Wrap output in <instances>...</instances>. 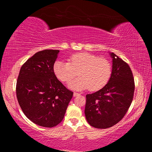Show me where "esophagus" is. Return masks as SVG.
Returning a JSON list of instances; mask_svg holds the SVG:
<instances>
[{"mask_svg": "<svg viewBox=\"0 0 152 152\" xmlns=\"http://www.w3.org/2000/svg\"><path fill=\"white\" fill-rule=\"evenodd\" d=\"M78 95H80V94H78V93H77V92H74V94H73V96L75 97V96H78Z\"/></svg>", "mask_w": 152, "mask_h": 152, "instance_id": "1", "label": "esophagus"}]
</instances>
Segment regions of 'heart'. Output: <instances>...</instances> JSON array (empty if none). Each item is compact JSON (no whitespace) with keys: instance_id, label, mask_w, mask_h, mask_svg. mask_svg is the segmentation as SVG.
<instances>
[{"instance_id":"1","label":"heart","mask_w":152,"mask_h":152,"mask_svg":"<svg viewBox=\"0 0 152 152\" xmlns=\"http://www.w3.org/2000/svg\"><path fill=\"white\" fill-rule=\"evenodd\" d=\"M53 70L56 77L63 82H69L78 74V78L68 85L76 91L87 88L91 91H99L107 85L112 74V66L109 60L87 52L72 55L68 61H56Z\"/></svg>"}]
</instances>
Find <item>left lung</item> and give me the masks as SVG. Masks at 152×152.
Wrapping results in <instances>:
<instances>
[{"label": "left lung", "instance_id": "8db88e82", "mask_svg": "<svg viewBox=\"0 0 152 152\" xmlns=\"http://www.w3.org/2000/svg\"><path fill=\"white\" fill-rule=\"evenodd\" d=\"M112 74L107 85L97 92L86 94V119L92 127L107 129L117 124L125 116L133 101L134 78L128 64L114 53Z\"/></svg>", "mask_w": 152, "mask_h": 152}]
</instances>
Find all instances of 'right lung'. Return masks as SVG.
<instances>
[{"instance_id": "add662e5", "label": "right lung", "mask_w": 152, "mask_h": 152, "mask_svg": "<svg viewBox=\"0 0 152 152\" xmlns=\"http://www.w3.org/2000/svg\"><path fill=\"white\" fill-rule=\"evenodd\" d=\"M59 52L45 50L35 53L22 66L17 82V97L23 112L35 124L44 127L61 122L73 96L53 72Z\"/></svg>"}]
</instances>
